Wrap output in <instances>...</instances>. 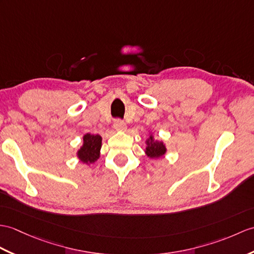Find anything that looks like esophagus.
I'll use <instances>...</instances> for the list:
<instances>
[{"mask_svg":"<svg viewBox=\"0 0 254 254\" xmlns=\"http://www.w3.org/2000/svg\"><path fill=\"white\" fill-rule=\"evenodd\" d=\"M114 128L116 131H126L127 125L122 120H116L114 123Z\"/></svg>","mask_w":254,"mask_h":254,"instance_id":"obj_1","label":"esophagus"}]
</instances>
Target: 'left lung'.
<instances>
[{
    "label": "left lung",
    "mask_w": 254,
    "mask_h": 254,
    "mask_svg": "<svg viewBox=\"0 0 254 254\" xmlns=\"http://www.w3.org/2000/svg\"><path fill=\"white\" fill-rule=\"evenodd\" d=\"M146 144V148H145V155L152 159V160H158L162 157H164V155L167 154V146L164 144V141L156 139L154 137L152 133L149 132V136L145 140Z\"/></svg>",
    "instance_id": "obj_1"
}]
</instances>
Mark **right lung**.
<instances>
[{
	"label": "right lung",
	"instance_id": "1",
	"mask_svg": "<svg viewBox=\"0 0 254 254\" xmlns=\"http://www.w3.org/2000/svg\"><path fill=\"white\" fill-rule=\"evenodd\" d=\"M102 136L96 134L86 133L83 135V143L76 151V157L82 163L90 166L95 163L100 157V148H102Z\"/></svg>",
	"mask_w": 254,
	"mask_h": 254
}]
</instances>
